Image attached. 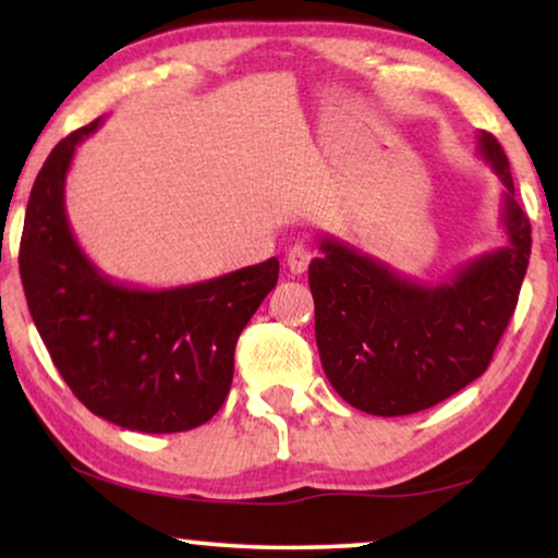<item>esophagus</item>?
Returning a JSON list of instances; mask_svg holds the SVG:
<instances>
[{
	"label": "esophagus",
	"instance_id": "1",
	"mask_svg": "<svg viewBox=\"0 0 558 558\" xmlns=\"http://www.w3.org/2000/svg\"><path fill=\"white\" fill-rule=\"evenodd\" d=\"M312 251L307 248V246H302V243H296V246H292L289 248V254H287V266H289V271L292 274H304L307 271V266H310V262H312Z\"/></svg>",
	"mask_w": 558,
	"mask_h": 558
}]
</instances>
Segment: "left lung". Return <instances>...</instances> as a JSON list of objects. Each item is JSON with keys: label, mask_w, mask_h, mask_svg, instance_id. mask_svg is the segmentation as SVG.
Segmentation results:
<instances>
[{"label": "left lung", "mask_w": 558, "mask_h": 558, "mask_svg": "<svg viewBox=\"0 0 558 558\" xmlns=\"http://www.w3.org/2000/svg\"><path fill=\"white\" fill-rule=\"evenodd\" d=\"M477 151L502 182L506 246L462 264L441 284H418L325 235L310 264L315 338L325 376L350 407L407 416L480 378L513 317L531 258V220L493 134Z\"/></svg>", "instance_id": "obj_1"}]
</instances>
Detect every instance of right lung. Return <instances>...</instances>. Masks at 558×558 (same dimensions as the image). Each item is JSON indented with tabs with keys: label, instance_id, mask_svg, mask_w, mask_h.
<instances>
[{
	"label": "right lung",
	"instance_id": "add662e5",
	"mask_svg": "<svg viewBox=\"0 0 558 558\" xmlns=\"http://www.w3.org/2000/svg\"><path fill=\"white\" fill-rule=\"evenodd\" d=\"M101 119L68 134L29 193L20 277L37 332L78 401L132 432L195 429L218 414L233 380L235 340L277 287L279 262L172 289L119 284L73 239L65 174Z\"/></svg>",
	"mask_w": 558,
	"mask_h": 558
}]
</instances>
